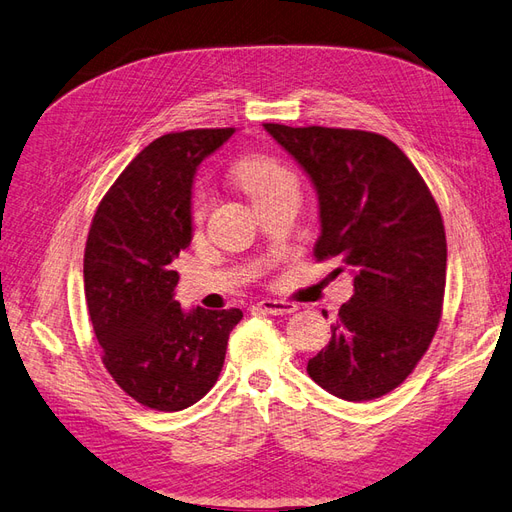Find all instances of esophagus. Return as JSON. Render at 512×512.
Listing matches in <instances>:
<instances>
[{"label":"esophagus","mask_w":512,"mask_h":512,"mask_svg":"<svg viewBox=\"0 0 512 512\" xmlns=\"http://www.w3.org/2000/svg\"><path fill=\"white\" fill-rule=\"evenodd\" d=\"M258 308L265 314H290V312H295L299 306L293 301H284V299H262L258 303Z\"/></svg>","instance_id":"esophagus-1"}]
</instances>
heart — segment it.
<instances>
[{"mask_svg":"<svg viewBox=\"0 0 512 512\" xmlns=\"http://www.w3.org/2000/svg\"><path fill=\"white\" fill-rule=\"evenodd\" d=\"M234 178H237V183L254 204L286 185H293V176L288 174V170H284L278 161L267 155H250L241 159L237 168H234ZM209 200V193L202 187L193 193L191 219L196 224L202 222L206 209H209Z\"/></svg>","mask_w":512,"mask_h":512,"instance_id":"1","label":"heart"}]
</instances>
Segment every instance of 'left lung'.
<instances>
[{
	"instance_id": "obj_1",
	"label": "left lung",
	"mask_w": 512,
	"mask_h": 512,
	"mask_svg": "<svg viewBox=\"0 0 512 512\" xmlns=\"http://www.w3.org/2000/svg\"><path fill=\"white\" fill-rule=\"evenodd\" d=\"M265 129L319 191L314 258H338V273L353 271L355 293L308 375L353 403L381 398L418 366L444 310L448 250L439 206L416 165L379 133L278 122Z\"/></svg>"
}]
</instances>
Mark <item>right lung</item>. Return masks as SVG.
<instances>
[{"instance_id":"1","label":"right lung","mask_w":512,"mask_h":512,"mask_svg":"<svg viewBox=\"0 0 512 512\" xmlns=\"http://www.w3.org/2000/svg\"><path fill=\"white\" fill-rule=\"evenodd\" d=\"M234 133L189 129L157 137L103 196L84 252V284L101 359L137 403L181 411L224 368L239 308L183 312L172 262L191 241V183L200 161Z\"/></svg>"}]
</instances>
